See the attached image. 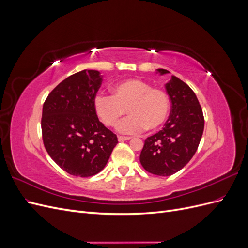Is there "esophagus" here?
<instances>
[{
  "mask_svg": "<svg viewBox=\"0 0 248 248\" xmlns=\"http://www.w3.org/2000/svg\"><path fill=\"white\" fill-rule=\"evenodd\" d=\"M130 139H131L130 137H122V136L118 137V140H119V141H125V140H129Z\"/></svg>",
  "mask_w": 248,
  "mask_h": 248,
  "instance_id": "esophagus-1",
  "label": "esophagus"
}]
</instances>
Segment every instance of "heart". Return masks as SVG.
Wrapping results in <instances>:
<instances>
[{
    "instance_id": "heart-1",
    "label": "heart",
    "mask_w": 248,
    "mask_h": 248,
    "mask_svg": "<svg viewBox=\"0 0 248 248\" xmlns=\"http://www.w3.org/2000/svg\"><path fill=\"white\" fill-rule=\"evenodd\" d=\"M96 115L108 127L115 126L126 110L130 116L118 124L119 132L137 134L145 128L155 130L167 121L170 112L169 95L149 82L131 78L112 87V96L97 94L93 101Z\"/></svg>"
}]
</instances>
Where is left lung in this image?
Listing matches in <instances>:
<instances>
[{"instance_id": "1", "label": "left lung", "mask_w": 248, "mask_h": 248, "mask_svg": "<svg viewBox=\"0 0 248 248\" xmlns=\"http://www.w3.org/2000/svg\"><path fill=\"white\" fill-rule=\"evenodd\" d=\"M160 74L169 73L157 69ZM171 108L166 125L145 140L140 161L147 171L170 176L183 169L197 152L204 131V115L190 87L172 76L166 84Z\"/></svg>"}]
</instances>
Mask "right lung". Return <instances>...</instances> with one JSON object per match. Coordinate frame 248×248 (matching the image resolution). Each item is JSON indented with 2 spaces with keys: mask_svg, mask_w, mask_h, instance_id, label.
<instances>
[{
  "mask_svg": "<svg viewBox=\"0 0 248 248\" xmlns=\"http://www.w3.org/2000/svg\"><path fill=\"white\" fill-rule=\"evenodd\" d=\"M102 82L97 70L72 74L43 103L42 140L58 166L76 177L98 174L118 144L116 134L97 117L94 98Z\"/></svg>",
  "mask_w": 248,
  "mask_h": 248,
  "instance_id": "add662e5",
  "label": "right lung"
}]
</instances>
